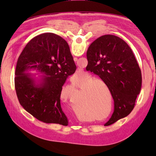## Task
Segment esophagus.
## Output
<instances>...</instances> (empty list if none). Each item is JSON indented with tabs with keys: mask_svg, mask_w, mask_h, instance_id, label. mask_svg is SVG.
Listing matches in <instances>:
<instances>
[{
	"mask_svg": "<svg viewBox=\"0 0 156 156\" xmlns=\"http://www.w3.org/2000/svg\"><path fill=\"white\" fill-rule=\"evenodd\" d=\"M73 59H74V61H77V58H76V57H74Z\"/></svg>",
	"mask_w": 156,
	"mask_h": 156,
	"instance_id": "1",
	"label": "esophagus"
}]
</instances>
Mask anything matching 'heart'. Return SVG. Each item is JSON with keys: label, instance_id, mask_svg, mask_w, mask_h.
I'll use <instances>...</instances> for the list:
<instances>
[{"label": "heart", "instance_id": "b5f03b06", "mask_svg": "<svg viewBox=\"0 0 156 156\" xmlns=\"http://www.w3.org/2000/svg\"><path fill=\"white\" fill-rule=\"evenodd\" d=\"M96 78L85 73L77 79H75L73 84L78 91L82 90L81 95H78L74 100V96L76 90L73 84H70L62 90L60 94L61 98H65V93L68 92L71 96L69 101L72 103L73 114L81 121L101 120L108 109V100L112 101V96L110 94L109 89L107 84L100 81H96ZM105 88L107 90L105 89ZM110 94L108 96L107 92ZM75 101H74V100ZM89 115L86 116L83 111ZM110 115V114H109Z\"/></svg>", "mask_w": 156, "mask_h": 156}]
</instances>
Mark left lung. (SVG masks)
Instances as JSON below:
<instances>
[{
	"instance_id": "left-lung-1",
	"label": "left lung",
	"mask_w": 156,
	"mask_h": 156,
	"mask_svg": "<svg viewBox=\"0 0 156 156\" xmlns=\"http://www.w3.org/2000/svg\"><path fill=\"white\" fill-rule=\"evenodd\" d=\"M87 57V66L107 84L114 100V112L106 125L112 124L133 109L142 86L140 69L129 46L115 35L94 41Z\"/></svg>"
}]
</instances>
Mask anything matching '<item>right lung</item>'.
<instances>
[{
  "mask_svg": "<svg viewBox=\"0 0 156 156\" xmlns=\"http://www.w3.org/2000/svg\"><path fill=\"white\" fill-rule=\"evenodd\" d=\"M36 69L43 74L36 83L27 71ZM76 66L68 43L53 33L32 38L20 55L15 72V88L21 105L45 123L68 126L60 105L62 86Z\"/></svg>",
  "mask_w": 156,
  "mask_h": 156,
  "instance_id": "obj_1",
  "label": "right lung"
}]
</instances>
